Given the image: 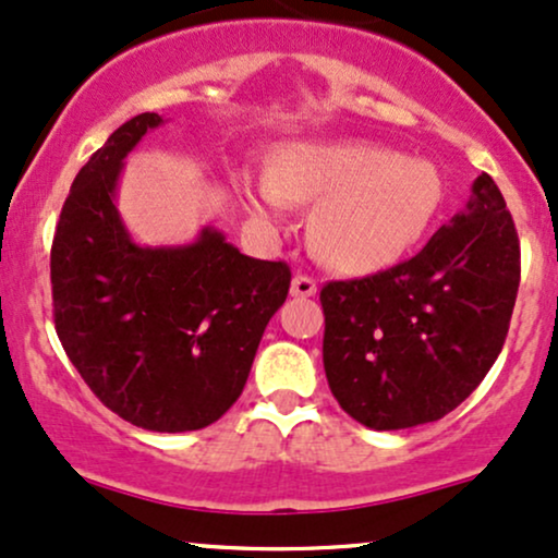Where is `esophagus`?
I'll use <instances>...</instances> for the list:
<instances>
[{"label":"esophagus","instance_id":"1","mask_svg":"<svg viewBox=\"0 0 558 558\" xmlns=\"http://www.w3.org/2000/svg\"><path fill=\"white\" fill-rule=\"evenodd\" d=\"M317 293V280L306 272H296L291 280V296L296 299H308Z\"/></svg>","mask_w":558,"mask_h":558}]
</instances>
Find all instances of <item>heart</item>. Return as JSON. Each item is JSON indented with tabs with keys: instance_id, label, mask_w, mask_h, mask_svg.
I'll return each mask as SVG.
<instances>
[{
	"instance_id": "1",
	"label": "heart",
	"mask_w": 558,
	"mask_h": 558,
	"mask_svg": "<svg viewBox=\"0 0 558 558\" xmlns=\"http://www.w3.org/2000/svg\"><path fill=\"white\" fill-rule=\"evenodd\" d=\"M262 218H280L291 203L318 199L312 239L327 265L368 272L392 265L426 233L445 184L426 160L368 143L293 145L275 158L272 179L246 186Z\"/></svg>"
}]
</instances>
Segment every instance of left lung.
<instances>
[{
    "label": "left lung",
    "instance_id": "1",
    "mask_svg": "<svg viewBox=\"0 0 558 558\" xmlns=\"http://www.w3.org/2000/svg\"><path fill=\"white\" fill-rule=\"evenodd\" d=\"M517 288L514 220L481 173L465 213L415 257L322 288V361L335 400L377 432L445 418L501 353Z\"/></svg>",
    "mask_w": 558,
    "mask_h": 558
}]
</instances>
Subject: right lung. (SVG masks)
Here are the masks:
<instances>
[{"instance_id": "obj_1", "label": "right lung", "mask_w": 558, "mask_h": 558, "mask_svg": "<svg viewBox=\"0 0 558 558\" xmlns=\"http://www.w3.org/2000/svg\"><path fill=\"white\" fill-rule=\"evenodd\" d=\"M163 122L140 113L80 169L51 244L53 325L80 377L119 418L147 432L218 421L250 377L291 267L254 259L213 228L186 246L134 244L119 218L126 153Z\"/></svg>"}]
</instances>
